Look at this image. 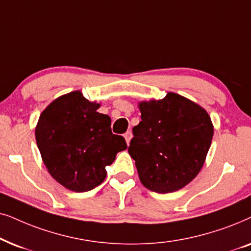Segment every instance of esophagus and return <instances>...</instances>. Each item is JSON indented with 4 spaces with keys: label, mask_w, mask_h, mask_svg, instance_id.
Returning a JSON list of instances; mask_svg holds the SVG:
<instances>
[{
    "label": "esophagus",
    "mask_w": 251,
    "mask_h": 251,
    "mask_svg": "<svg viewBox=\"0 0 251 251\" xmlns=\"http://www.w3.org/2000/svg\"><path fill=\"white\" fill-rule=\"evenodd\" d=\"M124 136H125L126 143H127V145H129V142H131V139H132V136H133L132 132L131 131H127V132L125 133V134H124Z\"/></svg>",
    "instance_id": "esophagus-1"
}]
</instances>
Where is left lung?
<instances>
[{
	"instance_id": "8db88e82",
	"label": "left lung",
	"mask_w": 251,
	"mask_h": 251,
	"mask_svg": "<svg viewBox=\"0 0 251 251\" xmlns=\"http://www.w3.org/2000/svg\"><path fill=\"white\" fill-rule=\"evenodd\" d=\"M139 106L141 122L133 127L128 147L139 178L151 192H176L204 164L213 136L211 119L204 109L175 93Z\"/></svg>"
}]
</instances>
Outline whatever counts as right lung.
Segmentation results:
<instances>
[{"mask_svg": "<svg viewBox=\"0 0 251 251\" xmlns=\"http://www.w3.org/2000/svg\"><path fill=\"white\" fill-rule=\"evenodd\" d=\"M80 92L63 95L39 118L35 139L43 163L53 179L73 192L101 185L117 152L127 148L125 139L111 132V119L96 111Z\"/></svg>", "mask_w": 251, "mask_h": 251, "instance_id": "obj_1", "label": "right lung"}]
</instances>
